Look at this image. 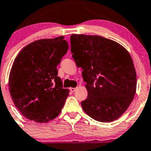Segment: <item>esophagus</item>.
I'll list each match as a JSON object with an SVG mask.
<instances>
[{
    "instance_id": "obj_1",
    "label": "esophagus",
    "mask_w": 151,
    "mask_h": 151,
    "mask_svg": "<svg viewBox=\"0 0 151 151\" xmlns=\"http://www.w3.org/2000/svg\"><path fill=\"white\" fill-rule=\"evenodd\" d=\"M76 89H77V88H74V87H71V88H70V91H71V92H74V91L76 90Z\"/></svg>"
}]
</instances>
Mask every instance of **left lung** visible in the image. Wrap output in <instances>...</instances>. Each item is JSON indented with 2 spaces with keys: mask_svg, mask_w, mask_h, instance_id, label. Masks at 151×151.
<instances>
[{
  "mask_svg": "<svg viewBox=\"0 0 151 151\" xmlns=\"http://www.w3.org/2000/svg\"><path fill=\"white\" fill-rule=\"evenodd\" d=\"M71 52L88 92L86 114L97 121L117 120L131 104L137 77L131 56L116 41L100 36L72 34Z\"/></svg>",
  "mask_w": 151,
  "mask_h": 151,
  "instance_id": "8db88e82",
  "label": "left lung"
}]
</instances>
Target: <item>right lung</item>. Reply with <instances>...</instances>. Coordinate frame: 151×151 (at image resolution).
<instances>
[{
    "label": "right lung",
    "instance_id": "add662e5",
    "mask_svg": "<svg viewBox=\"0 0 151 151\" xmlns=\"http://www.w3.org/2000/svg\"><path fill=\"white\" fill-rule=\"evenodd\" d=\"M64 36L34 41L15 59L8 79L13 102L21 114L43 123L57 117L69 90L63 89L57 67L67 52Z\"/></svg>",
    "mask_w": 151,
    "mask_h": 151
}]
</instances>
